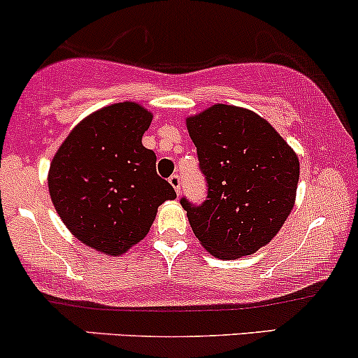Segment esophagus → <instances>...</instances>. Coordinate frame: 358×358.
I'll return each instance as SVG.
<instances>
[{"label": "esophagus", "instance_id": "34e87169", "mask_svg": "<svg viewBox=\"0 0 358 358\" xmlns=\"http://www.w3.org/2000/svg\"><path fill=\"white\" fill-rule=\"evenodd\" d=\"M169 182H171V186L174 187L176 189V192H180V178L178 174H174V176H171V178H169Z\"/></svg>", "mask_w": 358, "mask_h": 358}]
</instances>
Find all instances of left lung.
Listing matches in <instances>:
<instances>
[{"instance_id": "obj_1", "label": "left lung", "mask_w": 358, "mask_h": 358, "mask_svg": "<svg viewBox=\"0 0 358 358\" xmlns=\"http://www.w3.org/2000/svg\"><path fill=\"white\" fill-rule=\"evenodd\" d=\"M186 125L208 180L201 206L180 199L196 238L218 259L255 254L291 215L298 155L267 120L240 106L213 104Z\"/></svg>"}]
</instances>
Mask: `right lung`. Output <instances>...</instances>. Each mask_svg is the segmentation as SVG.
I'll return each mask as SVG.
<instances>
[{
	"instance_id": "add662e5",
	"label": "right lung",
	"mask_w": 358,
	"mask_h": 358,
	"mask_svg": "<svg viewBox=\"0 0 358 358\" xmlns=\"http://www.w3.org/2000/svg\"><path fill=\"white\" fill-rule=\"evenodd\" d=\"M152 113L134 101L115 103L78 123L55 152L49 192L55 211L79 242L118 257L145 238L157 208L176 191L142 145Z\"/></svg>"
}]
</instances>
